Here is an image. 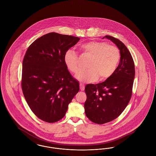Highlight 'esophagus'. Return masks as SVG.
Wrapping results in <instances>:
<instances>
[{"mask_svg": "<svg viewBox=\"0 0 156 156\" xmlns=\"http://www.w3.org/2000/svg\"><path fill=\"white\" fill-rule=\"evenodd\" d=\"M80 89H81V90H83L85 89V86H84V85H83L82 83H80Z\"/></svg>", "mask_w": 156, "mask_h": 156, "instance_id": "esophagus-1", "label": "esophagus"}]
</instances>
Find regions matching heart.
Wrapping results in <instances>:
<instances>
[{
  "mask_svg": "<svg viewBox=\"0 0 156 156\" xmlns=\"http://www.w3.org/2000/svg\"><path fill=\"white\" fill-rule=\"evenodd\" d=\"M81 50L83 53L90 57L87 70L81 71L76 78L82 82L93 81L98 77L105 80L111 76L119 64L120 52L118 48L109 45L105 41H91L82 44ZM64 63L68 70L74 74L80 70L78 57L72 50H67L64 56Z\"/></svg>",
  "mask_w": 156,
  "mask_h": 156,
  "instance_id": "1",
  "label": "heart"
}]
</instances>
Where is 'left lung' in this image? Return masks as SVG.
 I'll return each mask as SVG.
<instances>
[{
  "label": "left lung",
  "instance_id": "1",
  "mask_svg": "<svg viewBox=\"0 0 156 156\" xmlns=\"http://www.w3.org/2000/svg\"><path fill=\"white\" fill-rule=\"evenodd\" d=\"M105 37L119 48V66L105 81L88 84L85 88V115L90 121L100 125L116 119L125 110L132 97L135 75L133 59L126 45L115 37Z\"/></svg>",
  "mask_w": 156,
  "mask_h": 156
}]
</instances>
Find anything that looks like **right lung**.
Here are the masks:
<instances>
[{
	"label": "right lung",
	"mask_w": 156,
	"mask_h": 156,
	"mask_svg": "<svg viewBox=\"0 0 156 156\" xmlns=\"http://www.w3.org/2000/svg\"><path fill=\"white\" fill-rule=\"evenodd\" d=\"M80 38L49 33L27 48L23 60L22 88L31 111L39 119L54 123L66 115L80 90L68 70L64 54Z\"/></svg>",
	"instance_id": "obj_1"
}]
</instances>
